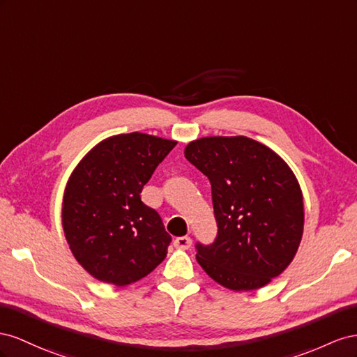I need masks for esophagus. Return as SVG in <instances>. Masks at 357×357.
Returning <instances> with one entry per match:
<instances>
[{"mask_svg":"<svg viewBox=\"0 0 357 357\" xmlns=\"http://www.w3.org/2000/svg\"><path fill=\"white\" fill-rule=\"evenodd\" d=\"M173 245L181 250H188L191 247V238L188 236H181L173 241Z\"/></svg>","mask_w":357,"mask_h":357,"instance_id":"1","label":"esophagus"}]
</instances>
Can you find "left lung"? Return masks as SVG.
Segmentation results:
<instances>
[{
    "label": "left lung",
    "mask_w": 357,
    "mask_h": 357,
    "mask_svg": "<svg viewBox=\"0 0 357 357\" xmlns=\"http://www.w3.org/2000/svg\"><path fill=\"white\" fill-rule=\"evenodd\" d=\"M185 158L208 176L217 236L196 243L212 280L236 291L256 290L286 269L303 233L296 176L272 149L245 136L202 137Z\"/></svg>",
    "instance_id": "1"
}]
</instances>
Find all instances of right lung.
Listing matches in <instances>:
<instances>
[{
    "label": "right lung",
    "instance_id": "1",
    "mask_svg": "<svg viewBox=\"0 0 357 357\" xmlns=\"http://www.w3.org/2000/svg\"><path fill=\"white\" fill-rule=\"evenodd\" d=\"M175 145L144 133L118 135L100 142L71 173L63 227L73 256L94 278L127 286L165 260L172 236L140 192Z\"/></svg>",
    "mask_w": 357,
    "mask_h": 357
}]
</instances>
